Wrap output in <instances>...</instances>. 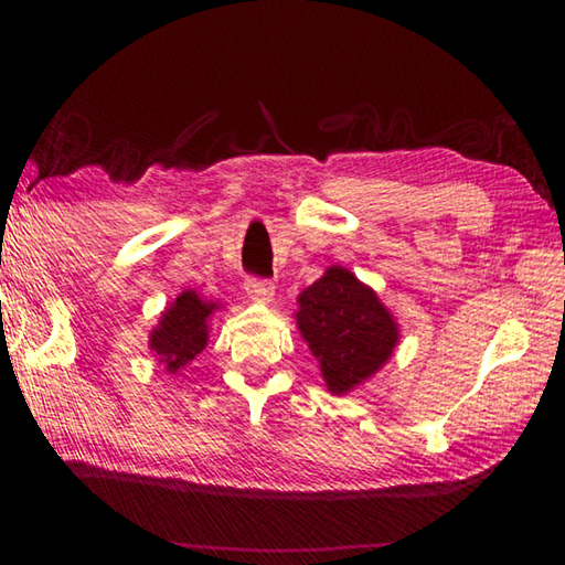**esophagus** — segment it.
Masks as SVG:
<instances>
[{
  "label": "esophagus",
  "instance_id": "34e87169",
  "mask_svg": "<svg viewBox=\"0 0 565 565\" xmlns=\"http://www.w3.org/2000/svg\"><path fill=\"white\" fill-rule=\"evenodd\" d=\"M246 294H248V299H254L259 303H269L274 299V284L266 279H248Z\"/></svg>",
  "mask_w": 565,
  "mask_h": 565
}]
</instances>
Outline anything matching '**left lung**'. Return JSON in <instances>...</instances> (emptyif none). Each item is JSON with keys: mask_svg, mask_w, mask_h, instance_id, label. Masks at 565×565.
Masks as SVG:
<instances>
[{"mask_svg": "<svg viewBox=\"0 0 565 565\" xmlns=\"http://www.w3.org/2000/svg\"><path fill=\"white\" fill-rule=\"evenodd\" d=\"M296 301V329L317 356L333 396L366 384L394 356L401 339L396 317L347 266H329Z\"/></svg>", "mask_w": 565, "mask_h": 565, "instance_id": "obj_1", "label": "left lung"}]
</instances>
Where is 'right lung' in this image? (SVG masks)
<instances>
[{
    "label": "right lung",
    "mask_w": 565,
    "mask_h": 565,
    "mask_svg": "<svg viewBox=\"0 0 565 565\" xmlns=\"http://www.w3.org/2000/svg\"><path fill=\"white\" fill-rule=\"evenodd\" d=\"M222 309V303L206 301L196 291H181L149 333V351L167 374H179L186 363L196 359L209 343V321Z\"/></svg>",
    "instance_id": "add662e5"
}]
</instances>
